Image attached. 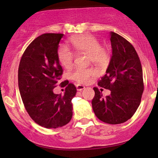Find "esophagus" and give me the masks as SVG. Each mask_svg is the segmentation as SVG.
<instances>
[{"mask_svg":"<svg viewBox=\"0 0 158 158\" xmlns=\"http://www.w3.org/2000/svg\"><path fill=\"white\" fill-rule=\"evenodd\" d=\"M76 88L77 90H82L85 88V86L83 85H80V84H77V85H76Z\"/></svg>","mask_w":158,"mask_h":158,"instance_id":"obj_1","label":"esophagus"}]
</instances>
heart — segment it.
Returning <instances> with one entry per match:
<instances>
[{
  "mask_svg": "<svg viewBox=\"0 0 158 158\" xmlns=\"http://www.w3.org/2000/svg\"><path fill=\"white\" fill-rule=\"evenodd\" d=\"M70 42L77 51L88 54L89 62L98 65H104L109 58V52L105 47H101L98 39L90 34L76 36L71 38ZM57 57L60 63L68 68L72 65L74 60V53L64 45L58 49ZM96 75V70L91 68H75L70 73L71 78L77 83L86 84Z\"/></svg>",
  "mask_w": 158,
  "mask_h": 158,
  "instance_id": "obj_1",
  "label": "heart"
}]
</instances>
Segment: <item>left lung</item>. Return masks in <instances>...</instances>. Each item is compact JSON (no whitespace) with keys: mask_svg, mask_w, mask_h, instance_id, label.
I'll return each mask as SVG.
<instances>
[{"mask_svg":"<svg viewBox=\"0 0 158 158\" xmlns=\"http://www.w3.org/2000/svg\"><path fill=\"white\" fill-rule=\"evenodd\" d=\"M110 36L112 57L106 73L98 85L111 90V94L103 98L98 88L94 87L92 107L98 119L118 124L131 118L137 111L144 82L141 62L132 44L113 31L110 32Z\"/></svg>","mask_w":158,"mask_h":158,"instance_id":"1","label":"left lung"}]
</instances>
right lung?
<instances>
[{
  "mask_svg": "<svg viewBox=\"0 0 158 158\" xmlns=\"http://www.w3.org/2000/svg\"><path fill=\"white\" fill-rule=\"evenodd\" d=\"M63 35L47 33L36 37L26 49L19 67V88L25 109L36 124L47 129L70 122L73 116L71 101L77 92L68 81L60 83L63 70L57 49ZM58 85L66 86L64 95L53 93Z\"/></svg>",
  "mask_w": 158,
  "mask_h": 158,
  "instance_id": "1",
  "label": "right lung"
}]
</instances>
